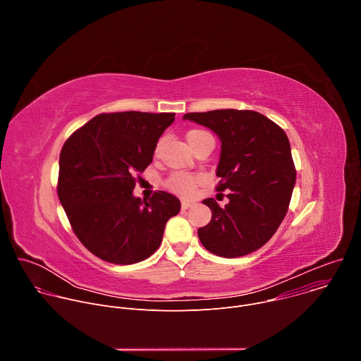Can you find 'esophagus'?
Here are the masks:
<instances>
[{
	"label": "esophagus",
	"instance_id": "obj_1",
	"mask_svg": "<svg viewBox=\"0 0 361 361\" xmlns=\"http://www.w3.org/2000/svg\"><path fill=\"white\" fill-rule=\"evenodd\" d=\"M192 204H194L192 201H181V209L183 210H188Z\"/></svg>",
	"mask_w": 361,
	"mask_h": 361
}]
</instances>
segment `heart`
I'll use <instances>...</instances> for the list:
<instances>
[{"mask_svg":"<svg viewBox=\"0 0 361 361\" xmlns=\"http://www.w3.org/2000/svg\"><path fill=\"white\" fill-rule=\"evenodd\" d=\"M185 138H187L190 147H191L195 152H197L198 149H201L202 147H207V145H213V147H214V138H213V135H212L209 131L201 130V128H192V130H190V131L187 133ZM160 145H161V142L157 144V147H156V154L159 152ZM197 184H198V177H197V176H192V174H187V173H174V174H171V176L166 180V187H167L170 191H173V192H176V194H178V195H181V197H190V195L194 192Z\"/></svg>","mask_w":361,"mask_h":361,"instance_id":"b5f03b06","label":"heart"}]
</instances>
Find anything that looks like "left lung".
<instances>
[{
    "mask_svg": "<svg viewBox=\"0 0 361 361\" xmlns=\"http://www.w3.org/2000/svg\"><path fill=\"white\" fill-rule=\"evenodd\" d=\"M184 120L213 130L221 140L217 191H228V204L214 198L202 204L212 209V221L198 228L201 244L210 252L234 259L263 247L284 220L295 167L284 130L251 110L188 113Z\"/></svg>",
    "mask_w": 361,
    "mask_h": 361,
    "instance_id": "obj_1",
    "label": "left lung"
}]
</instances>
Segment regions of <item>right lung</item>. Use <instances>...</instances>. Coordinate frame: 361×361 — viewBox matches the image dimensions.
Here are the masks:
<instances>
[{"label":"right lung","instance_id":"1","mask_svg":"<svg viewBox=\"0 0 361 361\" xmlns=\"http://www.w3.org/2000/svg\"><path fill=\"white\" fill-rule=\"evenodd\" d=\"M174 113H102L74 131L60 152L57 192L82 245L113 264H134L156 251L180 200L157 191L133 195Z\"/></svg>","mask_w":361,"mask_h":361}]
</instances>
